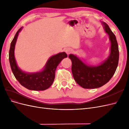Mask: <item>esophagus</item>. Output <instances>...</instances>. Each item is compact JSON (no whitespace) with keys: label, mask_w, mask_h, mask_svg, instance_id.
<instances>
[{"label":"esophagus","mask_w":129,"mask_h":129,"mask_svg":"<svg viewBox=\"0 0 129 129\" xmlns=\"http://www.w3.org/2000/svg\"><path fill=\"white\" fill-rule=\"evenodd\" d=\"M65 52L68 55V54H71L72 52V49L71 48H67L66 49Z\"/></svg>","instance_id":"esophagus-1"}]
</instances>
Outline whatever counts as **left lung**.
<instances>
[{
  "mask_svg": "<svg viewBox=\"0 0 129 129\" xmlns=\"http://www.w3.org/2000/svg\"><path fill=\"white\" fill-rule=\"evenodd\" d=\"M111 42L110 54L106 60L97 66H88L73 54L69 55L72 62V71L74 80L81 87L95 89L103 86L114 75L119 60V50L115 35L105 22H102Z\"/></svg>",
  "mask_w": 129,
  "mask_h": 129,
  "instance_id": "left-lung-1",
  "label": "left lung"
}]
</instances>
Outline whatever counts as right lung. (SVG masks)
I'll list each match as a JSON object with an SVG mask.
<instances>
[{
  "mask_svg": "<svg viewBox=\"0 0 129 129\" xmlns=\"http://www.w3.org/2000/svg\"><path fill=\"white\" fill-rule=\"evenodd\" d=\"M22 27L19 29L15 34L11 43L9 51V61L13 74L18 81L23 87L31 90H45L53 84L57 66L67 55L65 52L58 53L50 57L45 66L44 69L37 73H26L22 71L17 64L14 57L15 45L19 33Z\"/></svg>",
  "mask_w": 129,
  "mask_h": 129,
  "instance_id": "add662e5",
  "label": "right lung"
}]
</instances>
